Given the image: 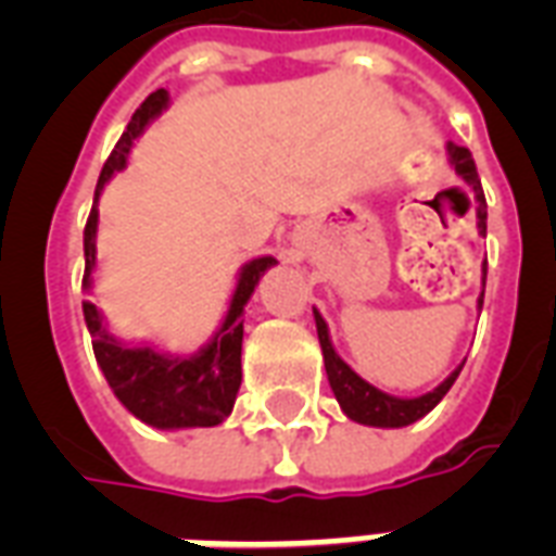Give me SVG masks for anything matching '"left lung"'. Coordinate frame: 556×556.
I'll return each instance as SVG.
<instances>
[{
    "mask_svg": "<svg viewBox=\"0 0 556 556\" xmlns=\"http://www.w3.org/2000/svg\"><path fill=\"white\" fill-rule=\"evenodd\" d=\"M447 155H450V164L456 167V173L467 181V187L473 190V199H476V218H479V233H488V201H484V192H482V181H479V173H476V164H473V155L467 147H456V143H447ZM470 204V201H467ZM482 274L488 277V262H484ZM482 277V279H484ZM484 303V291L479 294V308ZM314 323H317V338H320V349H323V361H326V375H329V383H331V392L338 397L340 409L357 424H366V427H406V424L418 421L424 415L430 413L432 406L439 404L441 397L447 395L450 387L456 383L458 366L456 371H450V378L444 383L427 392V395H418V397H395V395H387V392H380L378 387H371L366 383L361 375L349 364L340 361V355L334 352L329 340V326L326 320L320 317V312L314 308Z\"/></svg>",
    "mask_w": 556,
    "mask_h": 556,
    "instance_id": "8db88e82",
    "label": "left lung"
}]
</instances>
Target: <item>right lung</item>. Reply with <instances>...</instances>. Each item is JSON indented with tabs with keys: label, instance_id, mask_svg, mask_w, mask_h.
Masks as SVG:
<instances>
[{
	"label": "right lung",
	"instance_id": "add662e5",
	"mask_svg": "<svg viewBox=\"0 0 556 556\" xmlns=\"http://www.w3.org/2000/svg\"><path fill=\"white\" fill-rule=\"evenodd\" d=\"M169 103L164 89L152 91L141 106L135 109L132 121L115 143V150L100 169L94 204H91L89 222L83 230V253H86V274L83 286L91 288V270L98 265L94 256V233H98V199L106 181L117 169L126 167V155L138 135L147 129L152 117H159ZM270 265H277L274 256L251 260L239 274L233 300L225 314V323L218 326L216 338L207 346L190 357L161 355L152 346H124L117 343L103 326L98 305L83 303V317L89 326L91 346L98 366L106 375L109 387L117 401L143 424L159 430H185V427H216L230 415L236 404V392L242 383V314L251 300L253 288Z\"/></svg>",
	"mask_w": 556,
	"mask_h": 556
}]
</instances>
